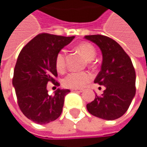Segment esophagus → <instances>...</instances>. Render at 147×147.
Wrapping results in <instances>:
<instances>
[{"instance_id":"1","label":"esophagus","mask_w":147,"mask_h":147,"mask_svg":"<svg viewBox=\"0 0 147 147\" xmlns=\"http://www.w3.org/2000/svg\"><path fill=\"white\" fill-rule=\"evenodd\" d=\"M72 92H82V89H72Z\"/></svg>"}]
</instances>
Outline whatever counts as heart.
Masks as SVG:
<instances>
[{
  "mask_svg": "<svg viewBox=\"0 0 147 147\" xmlns=\"http://www.w3.org/2000/svg\"><path fill=\"white\" fill-rule=\"evenodd\" d=\"M78 50L82 54V55L91 61L96 55V49L89 42H82L77 47ZM55 68L59 72H63L66 67V52L65 50H60L56 54L55 58ZM92 80V74L87 72H70L62 79L64 87L72 89H78L85 87Z\"/></svg>",
  "mask_w": 147,
  "mask_h": 147,
  "instance_id": "obj_1",
  "label": "heart"
}]
</instances>
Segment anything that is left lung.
Instances as JSON below:
<instances>
[{"mask_svg": "<svg viewBox=\"0 0 147 147\" xmlns=\"http://www.w3.org/2000/svg\"><path fill=\"white\" fill-rule=\"evenodd\" d=\"M85 38L98 46L103 56L101 69L95 83L105 89L101 96L87 105L88 112L103 119L114 120L125 114L136 93V73L132 60L121 46L104 35Z\"/></svg>", "mask_w": 147, "mask_h": 147, "instance_id": "1", "label": "left lung"}]
</instances>
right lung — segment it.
Segmentation results:
<instances>
[{
	"label": "right lung",
	"mask_w": 147,
	"mask_h": 147,
	"mask_svg": "<svg viewBox=\"0 0 147 147\" xmlns=\"http://www.w3.org/2000/svg\"><path fill=\"white\" fill-rule=\"evenodd\" d=\"M73 37L40 33L21 50L14 69L12 83L15 89L20 110L30 120L45 124L58 119L61 115L65 96L69 89H57L50 96L48 82L59 87L55 58Z\"/></svg>",
	"instance_id": "obj_1"
}]
</instances>
